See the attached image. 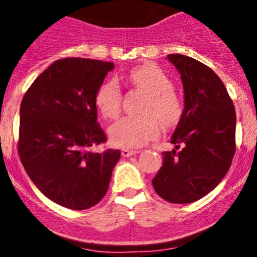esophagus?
Returning <instances> with one entry per match:
<instances>
[{"label":"esophagus","instance_id":"34e87169","mask_svg":"<svg viewBox=\"0 0 257 257\" xmlns=\"http://www.w3.org/2000/svg\"><path fill=\"white\" fill-rule=\"evenodd\" d=\"M120 153H122L123 157H131V156L137 155V153H139V151H135V150H129V149H122Z\"/></svg>","mask_w":257,"mask_h":257}]
</instances>
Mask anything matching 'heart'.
<instances>
[{
	"label": "heart",
	"mask_w": 257,
	"mask_h": 257,
	"mask_svg": "<svg viewBox=\"0 0 257 257\" xmlns=\"http://www.w3.org/2000/svg\"><path fill=\"white\" fill-rule=\"evenodd\" d=\"M125 82L149 95L143 117H125L110 129L112 143L117 146L137 149L155 140L161 134V124L173 126L184 112L181 99L173 90V82L153 64L133 67L125 75ZM123 94L114 81L102 83L94 96L96 108L107 119H114L122 111Z\"/></svg>",
	"instance_id": "1"
}]
</instances>
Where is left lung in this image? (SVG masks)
Here are the masks:
<instances>
[{
    "instance_id": "8db88e82",
    "label": "left lung",
    "mask_w": 257,
    "mask_h": 257,
    "mask_svg": "<svg viewBox=\"0 0 257 257\" xmlns=\"http://www.w3.org/2000/svg\"><path fill=\"white\" fill-rule=\"evenodd\" d=\"M181 75L185 108L152 185L169 203L196 202L225 178L235 153V110L219 76L196 59L168 55Z\"/></svg>"
}]
</instances>
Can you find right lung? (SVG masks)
Listing matches in <instances>:
<instances>
[{"mask_svg": "<svg viewBox=\"0 0 257 257\" xmlns=\"http://www.w3.org/2000/svg\"><path fill=\"white\" fill-rule=\"evenodd\" d=\"M112 69L110 61L60 59L35 79L20 105V161L47 198L72 210L104 198L120 157L119 150L93 151L107 141L94 96Z\"/></svg>", "mask_w": 257, "mask_h": 257, "instance_id": "1", "label": "right lung"}]
</instances>
